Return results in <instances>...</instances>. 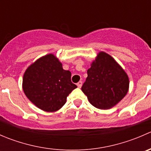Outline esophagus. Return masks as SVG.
Here are the masks:
<instances>
[{
	"label": "esophagus",
	"mask_w": 151,
	"mask_h": 151,
	"mask_svg": "<svg viewBox=\"0 0 151 151\" xmlns=\"http://www.w3.org/2000/svg\"><path fill=\"white\" fill-rule=\"evenodd\" d=\"M77 87H78V88H81L82 85H83V82H82V81L78 82V83H77Z\"/></svg>",
	"instance_id": "1"
}]
</instances>
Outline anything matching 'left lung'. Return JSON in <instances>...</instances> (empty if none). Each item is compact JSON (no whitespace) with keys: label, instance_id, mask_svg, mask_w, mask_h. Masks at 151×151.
<instances>
[{"label":"left lung","instance_id":"obj_1","mask_svg":"<svg viewBox=\"0 0 151 151\" xmlns=\"http://www.w3.org/2000/svg\"><path fill=\"white\" fill-rule=\"evenodd\" d=\"M91 66L82 91L95 107L101 109L112 108L128 93V75L115 59L104 52L97 55Z\"/></svg>","mask_w":151,"mask_h":151}]
</instances>
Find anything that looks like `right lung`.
Listing matches in <instances>:
<instances>
[{"label": "right lung", "mask_w": 151, "mask_h": 151, "mask_svg": "<svg viewBox=\"0 0 151 151\" xmlns=\"http://www.w3.org/2000/svg\"><path fill=\"white\" fill-rule=\"evenodd\" d=\"M71 74L63 68L62 63L53 54L38 59L25 71L22 88L33 104L45 112L60 109L68 94L77 85L71 83Z\"/></svg>", "instance_id": "add662e5"}]
</instances>
